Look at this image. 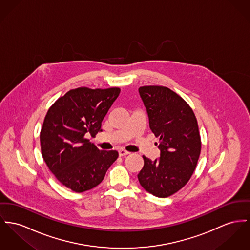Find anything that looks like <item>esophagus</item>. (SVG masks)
Here are the masks:
<instances>
[{
  "label": "esophagus",
  "mask_w": 250,
  "mask_h": 250,
  "mask_svg": "<svg viewBox=\"0 0 250 250\" xmlns=\"http://www.w3.org/2000/svg\"><path fill=\"white\" fill-rule=\"evenodd\" d=\"M118 154H119V156H126V155L130 154V152L126 150H124V149H119L118 150Z\"/></svg>",
  "instance_id": "obj_1"
}]
</instances>
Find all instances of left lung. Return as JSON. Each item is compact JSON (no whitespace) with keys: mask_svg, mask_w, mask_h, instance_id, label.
Instances as JSON below:
<instances>
[{"mask_svg":"<svg viewBox=\"0 0 250 250\" xmlns=\"http://www.w3.org/2000/svg\"><path fill=\"white\" fill-rule=\"evenodd\" d=\"M138 92L160 150L153 161L143 155L138 181L152 195L166 198L188 183L196 167L201 151L197 120L188 104L167 87L142 86Z\"/></svg>","mask_w":250,"mask_h":250,"instance_id":"obj_1","label":"left lung"}]
</instances>
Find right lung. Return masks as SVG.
Listing matches in <instances>:
<instances>
[{
  "mask_svg": "<svg viewBox=\"0 0 250 250\" xmlns=\"http://www.w3.org/2000/svg\"><path fill=\"white\" fill-rule=\"evenodd\" d=\"M119 88L81 87L67 92L48 110L41 131L44 162L56 178L75 192L103 180L117 150H100L85 135L102 132L101 122L119 96Z\"/></svg>",
  "mask_w": 250,
  "mask_h": 250,
  "instance_id": "add662e5",
  "label": "right lung"
}]
</instances>
